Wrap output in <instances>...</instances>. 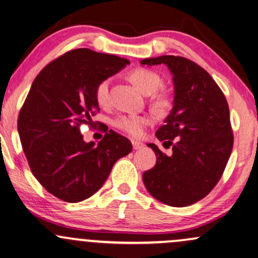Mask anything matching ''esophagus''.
Segmentation results:
<instances>
[{"instance_id": "obj_1", "label": "esophagus", "mask_w": 258, "mask_h": 258, "mask_svg": "<svg viewBox=\"0 0 258 258\" xmlns=\"http://www.w3.org/2000/svg\"><path fill=\"white\" fill-rule=\"evenodd\" d=\"M132 147L135 150H139V149H142L143 147H144V144L141 142H137V141H132Z\"/></svg>"}]
</instances>
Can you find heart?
Segmentation results:
<instances>
[{
  "mask_svg": "<svg viewBox=\"0 0 258 258\" xmlns=\"http://www.w3.org/2000/svg\"><path fill=\"white\" fill-rule=\"evenodd\" d=\"M128 78L143 94H151L160 88L162 79L154 71L148 68H136L128 74ZM108 90H109V80H103L96 86L95 97L99 105H104L108 101ZM167 104L166 99H161L159 102L160 107ZM151 123V119L145 115H122L114 121V126L126 132L127 135L135 138L142 137L144 130Z\"/></svg>",
  "mask_w": 258,
  "mask_h": 258,
  "instance_id": "b5f03b06",
  "label": "heart"
}]
</instances>
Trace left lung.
Masks as SVG:
<instances>
[{"mask_svg":"<svg viewBox=\"0 0 258 258\" xmlns=\"http://www.w3.org/2000/svg\"><path fill=\"white\" fill-rule=\"evenodd\" d=\"M166 64L173 76V108L156 137L166 155L148 144L156 155L154 168L143 174L154 198L170 207H186L201 201L221 178L233 148L228 103L210 74L181 56L162 55L141 64Z\"/></svg>","mask_w":258,"mask_h":258,"instance_id":"8db88e82","label":"left lung"}]
</instances>
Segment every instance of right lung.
Returning a JSON list of instances; mask_svg holds the SVG:
<instances>
[{"instance_id": "add662e5", "label": "right lung", "mask_w": 258, "mask_h": 258, "mask_svg": "<svg viewBox=\"0 0 258 258\" xmlns=\"http://www.w3.org/2000/svg\"><path fill=\"white\" fill-rule=\"evenodd\" d=\"M128 63L116 55L74 49L46 64L33 80L18 132L31 172L55 197L70 203L91 197L114 163L131 153V142L111 130L97 144L86 143L80 133V126L96 123V86Z\"/></svg>"}]
</instances>
